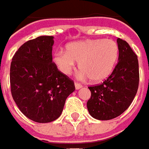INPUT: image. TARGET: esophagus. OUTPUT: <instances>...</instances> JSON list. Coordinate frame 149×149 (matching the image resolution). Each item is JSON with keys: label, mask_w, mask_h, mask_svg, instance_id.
I'll list each match as a JSON object with an SVG mask.
<instances>
[{"label": "esophagus", "mask_w": 149, "mask_h": 149, "mask_svg": "<svg viewBox=\"0 0 149 149\" xmlns=\"http://www.w3.org/2000/svg\"><path fill=\"white\" fill-rule=\"evenodd\" d=\"M75 87H76L77 90H78V89H80V88L82 87V85L78 82H75Z\"/></svg>", "instance_id": "esophagus-1"}]
</instances>
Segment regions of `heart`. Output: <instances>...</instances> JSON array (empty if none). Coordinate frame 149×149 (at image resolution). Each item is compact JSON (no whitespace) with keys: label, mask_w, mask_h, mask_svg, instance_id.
<instances>
[{"label":"heart","mask_w":149,"mask_h":149,"mask_svg":"<svg viewBox=\"0 0 149 149\" xmlns=\"http://www.w3.org/2000/svg\"><path fill=\"white\" fill-rule=\"evenodd\" d=\"M119 55V47L111 39L86 40L67 45L66 52L58 51L54 61L63 73L69 75L79 63L83 77L100 82L113 72Z\"/></svg>","instance_id":"heart-1"}]
</instances>
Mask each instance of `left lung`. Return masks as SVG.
Masks as SVG:
<instances>
[{
    "instance_id": "left-lung-1",
    "label": "left lung",
    "mask_w": 149,
    "mask_h": 149,
    "mask_svg": "<svg viewBox=\"0 0 149 149\" xmlns=\"http://www.w3.org/2000/svg\"><path fill=\"white\" fill-rule=\"evenodd\" d=\"M118 63L104 81L89 86L91 96L87 101L91 116L98 120H111L129 108L137 93L139 81L137 55L129 44L117 38Z\"/></svg>"
}]
</instances>
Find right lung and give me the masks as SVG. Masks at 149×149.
Masks as SVG:
<instances>
[{
    "instance_id": "right-lung-1",
    "label": "right lung",
    "mask_w": 149,
    "mask_h": 149,
    "mask_svg": "<svg viewBox=\"0 0 149 149\" xmlns=\"http://www.w3.org/2000/svg\"><path fill=\"white\" fill-rule=\"evenodd\" d=\"M54 36L28 40L15 52L10 64V90L19 110L32 121L46 123L61 115L74 81L52 62Z\"/></svg>"
}]
</instances>
